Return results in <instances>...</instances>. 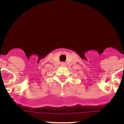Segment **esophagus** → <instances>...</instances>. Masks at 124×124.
I'll return each instance as SVG.
<instances>
[{"label": "esophagus", "instance_id": "esophagus-1", "mask_svg": "<svg viewBox=\"0 0 124 124\" xmlns=\"http://www.w3.org/2000/svg\"><path fill=\"white\" fill-rule=\"evenodd\" d=\"M61 65L62 66V67H65V65H65V63H61Z\"/></svg>", "mask_w": 124, "mask_h": 124}]
</instances>
